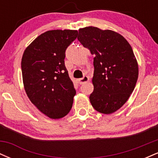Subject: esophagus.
Instances as JSON below:
<instances>
[{
	"label": "esophagus",
	"mask_w": 158,
	"mask_h": 158,
	"mask_svg": "<svg viewBox=\"0 0 158 158\" xmlns=\"http://www.w3.org/2000/svg\"><path fill=\"white\" fill-rule=\"evenodd\" d=\"M89 81V77H88V76H84V77L83 78H81V79H78V82H79L80 85L84 84V83L87 82V81Z\"/></svg>",
	"instance_id": "1"
}]
</instances>
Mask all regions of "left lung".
<instances>
[{
    "instance_id": "1",
    "label": "left lung",
    "mask_w": 158,
    "mask_h": 158,
    "mask_svg": "<svg viewBox=\"0 0 158 158\" xmlns=\"http://www.w3.org/2000/svg\"><path fill=\"white\" fill-rule=\"evenodd\" d=\"M77 39L94 58V91L90 102L102 114L117 111L128 100L138 78V64L131 45L120 34L88 27L79 30Z\"/></svg>"
}]
</instances>
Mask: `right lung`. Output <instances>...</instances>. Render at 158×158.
Listing matches in <instances>:
<instances>
[{"instance_id":"1","label":"right lung","mask_w":158,"mask_h":158,"mask_svg":"<svg viewBox=\"0 0 158 158\" xmlns=\"http://www.w3.org/2000/svg\"><path fill=\"white\" fill-rule=\"evenodd\" d=\"M77 30H49L25 49L21 59L24 90L30 100L50 119L69 113L76 95L64 65L65 50L77 39Z\"/></svg>"}]
</instances>
